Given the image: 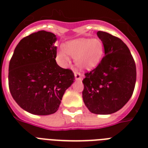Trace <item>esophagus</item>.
I'll list each match as a JSON object with an SVG mask.
<instances>
[{"label": "esophagus", "mask_w": 148, "mask_h": 148, "mask_svg": "<svg viewBox=\"0 0 148 148\" xmlns=\"http://www.w3.org/2000/svg\"><path fill=\"white\" fill-rule=\"evenodd\" d=\"M74 77H75V79H76L77 81H81V79H82V75H81L79 72L74 71Z\"/></svg>", "instance_id": "obj_1"}]
</instances>
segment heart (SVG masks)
<instances>
[{"label": "heart", "mask_w": 148, "mask_h": 148, "mask_svg": "<svg viewBox=\"0 0 148 148\" xmlns=\"http://www.w3.org/2000/svg\"><path fill=\"white\" fill-rule=\"evenodd\" d=\"M103 45L101 40L78 38L64 45L58 52L60 62L67 64L70 56L74 58L75 64L81 69H91L96 67L102 59Z\"/></svg>", "instance_id": "obj_1"}]
</instances>
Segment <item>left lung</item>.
<instances>
[{"instance_id": "8db88e82", "label": "left lung", "mask_w": 148, "mask_h": 148, "mask_svg": "<svg viewBox=\"0 0 148 148\" xmlns=\"http://www.w3.org/2000/svg\"><path fill=\"white\" fill-rule=\"evenodd\" d=\"M97 35L104 47V57L97 67L84 74V102L96 114H110L121 109L133 95L136 65L125 44L103 31Z\"/></svg>"}]
</instances>
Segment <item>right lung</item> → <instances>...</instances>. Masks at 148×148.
I'll return each instance as SVG.
<instances>
[{
  "mask_svg": "<svg viewBox=\"0 0 148 148\" xmlns=\"http://www.w3.org/2000/svg\"><path fill=\"white\" fill-rule=\"evenodd\" d=\"M54 34L40 31L21 40L9 64L8 84L13 98L32 114L58 110L63 95L74 83L72 71L56 62Z\"/></svg>",
  "mask_w": 148,
  "mask_h": 148,
  "instance_id": "add662e5",
  "label": "right lung"
}]
</instances>
